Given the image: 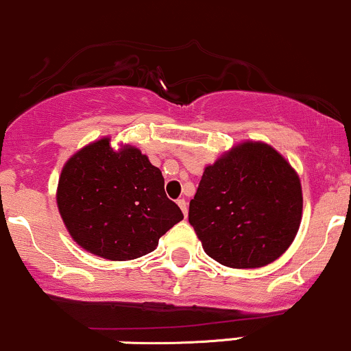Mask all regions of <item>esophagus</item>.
Instances as JSON below:
<instances>
[{
  "label": "esophagus",
  "mask_w": 351,
  "mask_h": 351,
  "mask_svg": "<svg viewBox=\"0 0 351 351\" xmlns=\"http://www.w3.org/2000/svg\"><path fill=\"white\" fill-rule=\"evenodd\" d=\"M178 206L182 208L183 215H184V217H186V213H188V203H186V199H184V198H180V199H178Z\"/></svg>",
  "instance_id": "1"
}]
</instances>
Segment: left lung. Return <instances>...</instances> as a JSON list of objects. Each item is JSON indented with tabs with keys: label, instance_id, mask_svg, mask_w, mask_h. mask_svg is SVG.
Instances as JSON below:
<instances>
[{
	"label": "left lung",
	"instance_id": "left-lung-1",
	"mask_svg": "<svg viewBox=\"0 0 351 351\" xmlns=\"http://www.w3.org/2000/svg\"><path fill=\"white\" fill-rule=\"evenodd\" d=\"M302 208L295 169L271 146L248 141L205 168L188 221L218 263L260 268L291 245Z\"/></svg>",
	"mask_w": 351,
	"mask_h": 351
}]
</instances>
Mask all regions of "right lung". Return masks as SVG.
I'll return each instance as SVG.
<instances>
[{
  "instance_id": "1",
  "label": "right lung",
  "mask_w": 351,
  "mask_h": 351,
  "mask_svg": "<svg viewBox=\"0 0 351 351\" xmlns=\"http://www.w3.org/2000/svg\"><path fill=\"white\" fill-rule=\"evenodd\" d=\"M73 240L106 260H134L183 219L165 193L161 171L133 146L114 152L96 141L68 160L56 195Z\"/></svg>"
}]
</instances>
